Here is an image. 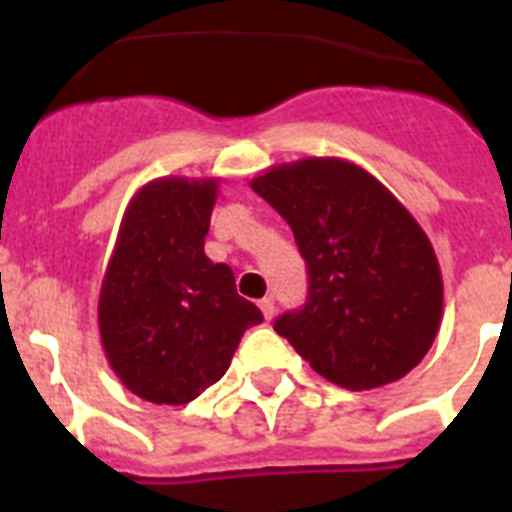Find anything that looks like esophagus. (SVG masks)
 Returning <instances> with one entry per match:
<instances>
[{"label": "esophagus", "instance_id": "34e87169", "mask_svg": "<svg viewBox=\"0 0 512 512\" xmlns=\"http://www.w3.org/2000/svg\"><path fill=\"white\" fill-rule=\"evenodd\" d=\"M261 312H264V318L271 320L274 318V312H277V302H274V297H264V300L259 302Z\"/></svg>", "mask_w": 512, "mask_h": 512}]
</instances>
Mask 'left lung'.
Instances as JSON below:
<instances>
[{
	"instance_id": "left-lung-1",
	"label": "left lung",
	"mask_w": 512,
	"mask_h": 512,
	"mask_svg": "<svg viewBox=\"0 0 512 512\" xmlns=\"http://www.w3.org/2000/svg\"><path fill=\"white\" fill-rule=\"evenodd\" d=\"M295 233L305 307L274 330L346 390L402 379L433 346L443 282L428 235L395 194L343 158L271 166L251 182Z\"/></svg>"
}]
</instances>
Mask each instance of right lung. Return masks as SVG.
I'll list each match as a JSON object with an SVG mask.
<instances>
[{"instance_id":"obj_1","label":"right lung","mask_w":512,"mask_h":512,"mask_svg":"<svg viewBox=\"0 0 512 512\" xmlns=\"http://www.w3.org/2000/svg\"><path fill=\"white\" fill-rule=\"evenodd\" d=\"M217 179L166 176L140 187L117 233L99 292V336L133 395L187 405L228 372L264 320L228 264L205 256Z\"/></svg>"}]
</instances>
